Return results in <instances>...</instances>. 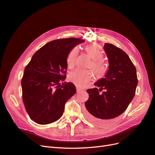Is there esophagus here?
Returning <instances> with one entry per match:
<instances>
[{
    "label": "esophagus",
    "instance_id": "obj_1",
    "mask_svg": "<svg viewBox=\"0 0 155 155\" xmlns=\"http://www.w3.org/2000/svg\"><path fill=\"white\" fill-rule=\"evenodd\" d=\"M76 90H77V93H79V92H81V91H83V89H81V88H80V87H77Z\"/></svg>",
    "mask_w": 155,
    "mask_h": 155
}]
</instances>
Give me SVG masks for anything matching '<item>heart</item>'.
Segmentation results:
<instances>
[{
	"instance_id": "obj_1",
	"label": "heart",
	"mask_w": 155,
	"mask_h": 155,
	"mask_svg": "<svg viewBox=\"0 0 155 155\" xmlns=\"http://www.w3.org/2000/svg\"><path fill=\"white\" fill-rule=\"evenodd\" d=\"M85 50L87 55L93 59L90 67L93 70L97 76H102L107 70V64L102 58L103 52L101 48L97 45L91 44L87 45ZM78 54V48L76 47L74 48L69 53L67 57V66L69 68L74 67ZM93 77V74L91 71L81 69L75 70L68 75L69 80L78 87H84Z\"/></svg>"
}]
</instances>
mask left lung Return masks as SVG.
Listing matches in <instances>:
<instances>
[{
    "mask_svg": "<svg viewBox=\"0 0 155 155\" xmlns=\"http://www.w3.org/2000/svg\"><path fill=\"white\" fill-rule=\"evenodd\" d=\"M103 49L108 58V69L104 78L94 83L95 88L87 90L89 98L85 105L88 119L106 126L127 110L135 95L137 78L136 67L122 49L107 43Z\"/></svg>",
    "mask_w": 155,
    "mask_h": 155,
    "instance_id": "1",
    "label": "left lung"
}]
</instances>
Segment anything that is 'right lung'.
I'll list each match as a JSON object with an SVG mask.
<instances>
[{
  "label": "right lung",
  "instance_id": "add662e5",
  "mask_svg": "<svg viewBox=\"0 0 155 155\" xmlns=\"http://www.w3.org/2000/svg\"><path fill=\"white\" fill-rule=\"evenodd\" d=\"M79 38L55 40L34 54L24 70L21 80L23 100L30 118L40 124L52 123L63 114L66 102L76 93L74 83H62L66 78L67 57Z\"/></svg>",
  "mask_w": 155,
  "mask_h": 155
}]
</instances>
